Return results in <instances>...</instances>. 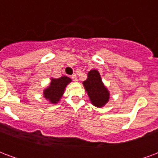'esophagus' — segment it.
Segmentation results:
<instances>
[{
  "label": "esophagus",
  "mask_w": 158,
  "mask_h": 158,
  "mask_svg": "<svg viewBox=\"0 0 158 158\" xmlns=\"http://www.w3.org/2000/svg\"><path fill=\"white\" fill-rule=\"evenodd\" d=\"M72 79L73 80V81H78V79H77V76L75 75V74H73V75H72Z\"/></svg>",
  "instance_id": "esophagus-1"
}]
</instances>
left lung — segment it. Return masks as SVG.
I'll return each mask as SVG.
<instances>
[{
	"label": "left lung",
	"mask_w": 158,
	"mask_h": 158,
	"mask_svg": "<svg viewBox=\"0 0 158 158\" xmlns=\"http://www.w3.org/2000/svg\"><path fill=\"white\" fill-rule=\"evenodd\" d=\"M83 85L88 94L91 104L96 107H102L109 101V91L104 85L101 74L96 69H92L88 72L87 79L83 82Z\"/></svg>",
	"instance_id": "8db88e82"
}]
</instances>
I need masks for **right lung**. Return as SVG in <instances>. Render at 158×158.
<instances>
[{"label": "right lung", "instance_id": "add662e5", "mask_svg": "<svg viewBox=\"0 0 158 158\" xmlns=\"http://www.w3.org/2000/svg\"><path fill=\"white\" fill-rule=\"evenodd\" d=\"M71 81V79L67 76H62L59 79L52 78L49 86L43 91L44 97L48 100L51 104H57L62 98L66 87Z\"/></svg>", "mask_w": 158, "mask_h": 158}]
</instances>
